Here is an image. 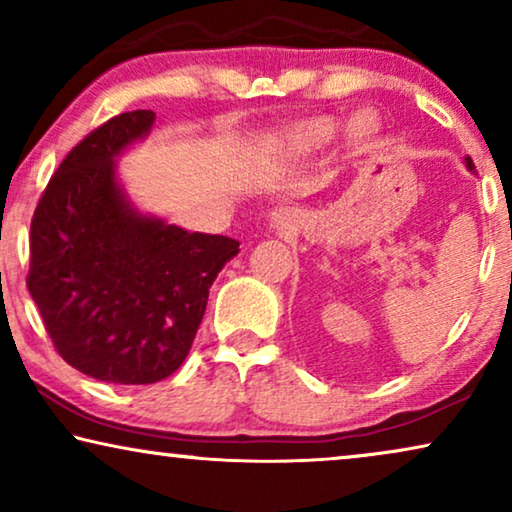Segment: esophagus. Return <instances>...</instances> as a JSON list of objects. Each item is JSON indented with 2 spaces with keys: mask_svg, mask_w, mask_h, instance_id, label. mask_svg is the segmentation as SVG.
Returning <instances> with one entry per match:
<instances>
[{
  "mask_svg": "<svg viewBox=\"0 0 512 512\" xmlns=\"http://www.w3.org/2000/svg\"><path fill=\"white\" fill-rule=\"evenodd\" d=\"M296 219H298V216L291 207H279V209H275V212H270L268 226L272 230H286V228L296 226Z\"/></svg>",
  "mask_w": 512,
  "mask_h": 512,
  "instance_id": "34e87169",
  "label": "esophagus"
}]
</instances>
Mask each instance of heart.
Segmentation results:
<instances>
[{"instance_id": "heart-1", "label": "heart", "mask_w": 512, "mask_h": 512, "mask_svg": "<svg viewBox=\"0 0 512 512\" xmlns=\"http://www.w3.org/2000/svg\"><path fill=\"white\" fill-rule=\"evenodd\" d=\"M335 135H338V121L333 116H314L305 118V121L291 123L289 128L282 132V146L291 156H310V153H317L326 149L328 144L333 142ZM377 135V128L373 123H368L366 118L356 116L347 125V142L354 146V149H366V146L373 142Z\"/></svg>"}]
</instances>
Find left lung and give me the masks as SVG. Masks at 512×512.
Listing matches in <instances>:
<instances>
[{"mask_svg":"<svg viewBox=\"0 0 512 512\" xmlns=\"http://www.w3.org/2000/svg\"><path fill=\"white\" fill-rule=\"evenodd\" d=\"M466 167H468V170H471V172L475 170V165H473V160H471V158H466Z\"/></svg>","mask_w":512,"mask_h":512,"instance_id":"obj_1","label":"left lung"}]
</instances>
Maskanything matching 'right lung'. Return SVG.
<instances>
[{
    "label": "right lung",
    "instance_id": "1",
    "mask_svg": "<svg viewBox=\"0 0 512 512\" xmlns=\"http://www.w3.org/2000/svg\"><path fill=\"white\" fill-rule=\"evenodd\" d=\"M149 109L118 114L74 146L30 228L27 289L55 349L83 375L153 384L191 352L214 279L240 242L142 214L116 158L149 135Z\"/></svg>",
    "mask_w": 512,
    "mask_h": 512
}]
</instances>
